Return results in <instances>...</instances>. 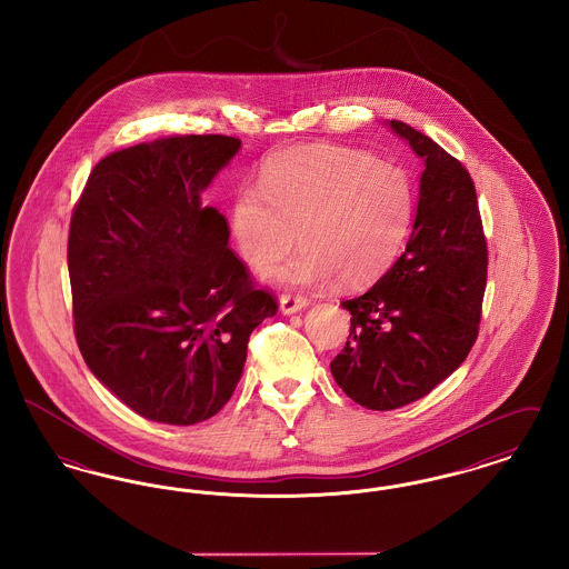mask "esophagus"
Returning a JSON list of instances; mask_svg holds the SVG:
<instances>
[{"mask_svg":"<svg viewBox=\"0 0 569 569\" xmlns=\"http://www.w3.org/2000/svg\"><path fill=\"white\" fill-rule=\"evenodd\" d=\"M307 305H309L307 298L292 297V295H281L279 297V309H281L283 316H292L297 311H302Z\"/></svg>","mask_w":569,"mask_h":569,"instance_id":"obj_1","label":"esophagus"}]
</instances>
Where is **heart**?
<instances>
[{"label":"heart","mask_w":569,"mask_h":569,"mask_svg":"<svg viewBox=\"0 0 569 569\" xmlns=\"http://www.w3.org/2000/svg\"><path fill=\"white\" fill-rule=\"evenodd\" d=\"M413 217L403 170L343 147H302L271 156L260 181L241 186L230 228L253 269H269L295 244L300 253L272 277L295 286L346 288L376 281L401 253Z\"/></svg>","instance_id":"1"}]
</instances>
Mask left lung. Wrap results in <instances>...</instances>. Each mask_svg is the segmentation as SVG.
Here are the masks:
<instances>
[{
  "label": "left lung",
  "instance_id": "obj_1",
  "mask_svg": "<svg viewBox=\"0 0 569 569\" xmlns=\"http://www.w3.org/2000/svg\"><path fill=\"white\" fill-rule=\"evenodd\" d=\"M390 130L425 163L401 258L362 297L330 373L353 403L388 411L413 403L465 362L478 337L488 251L476 186L465 166L403 121Z\"/></svg>",
  "mask_w": 569,
  "mask_h": 569
}]
</instances>
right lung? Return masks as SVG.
Instances as JSON below:
<instances>
[{
	"label": "right lung",
	"mask_w": 569,
	"mask_h": 569,
	"mask_svg": "<svg viewBox=\"0 0 569 569\" xmlns=\"http://www.w3.org/2000/svg\"><path fill=\"white\" fill-rule=\"evenodd\" d=\"M232 136H168L110 153L72 213L74 332L91 373L147 420L190 427L226 406L247 341L277 313L228 247L202 191L239 153Z\"/></svg>",
	"instance_id": "1"
}]
</instances>
